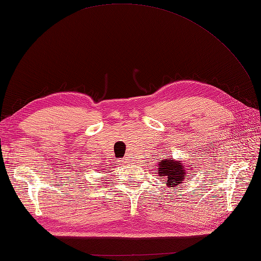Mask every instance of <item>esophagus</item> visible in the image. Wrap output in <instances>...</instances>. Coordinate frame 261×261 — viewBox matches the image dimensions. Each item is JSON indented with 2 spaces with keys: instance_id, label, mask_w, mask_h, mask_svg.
Instances as JSON below:
<instances>
[{
  "instance_id": "esophagus-1",
  "label": "esophagus",
  "mask_w": 261,
  "mask_h": 261,
  "mask_svg": "<svg viewBox=\"0 0 261 261\" xmlns=\"http://www.w3.org/2000/svg\"><path fill=\"white\" fill-rule=\"evenodd\" d=\"M120 163L121 165H126L128 162H126V159H123V160H120Z\"/></svg>"
}]
</instances>
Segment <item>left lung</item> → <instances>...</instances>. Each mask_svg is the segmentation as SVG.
Wrapping results in <instances>:
<instances>
[{"mask_svg": "<svg viewBox=\"0 0 261 261\" xmlns=\"http://www.w3.org/2000/svg\"><path fill=\"white\" fill-rule=\"evenodd\" d=\"M159 177L167 181V187L169 188H178L179 185L182 184L186 179L185 166L181 161H175L173 158H167L166 160H161L159 162Z\"/></svg>", "mask_w": 261, "mask_h": 261, "instance_id": "1", "label": "left lung"}]
</instances>
